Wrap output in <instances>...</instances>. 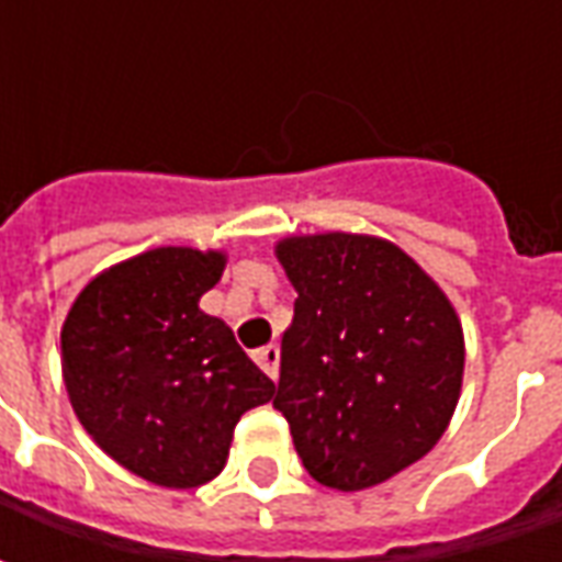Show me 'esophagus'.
Listing matches in <instances>:
<instances>
[{
	"mask_svg": "<svg viewBox=\"0 0 562 562\" xmlns=\"http://www.w3.org/2000/svg\"><path fill=\"white\" fill-rule=\"evenodd\" d=\"M256 364L268 373L270 379L280 376V349L277 346H261V349H256Z\"/></svg>",
	"mask_w": 562,
	"mask_h": 562,
	"instance_id": "obj_1",
	"label": "esophagus"
}]
</instances>
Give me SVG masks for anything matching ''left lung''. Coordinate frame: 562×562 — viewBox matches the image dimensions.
I'll use <instances>...</instances> for the list:
<instances>
[{"mask_svg": "<svg viewBox=\"0 0 562 562\" xmlns=\"http://www.w3.org/2000/svg\"><path fill=\"white\" fill-rule=\"evenodd\" d=\"M277 256L297 301L273 406L318 484L373 487L424 458L451 422L463 379L454 306L389 240L289 237Z\"/></svg>", "mask_w": 562, "mask_h": 562, "instance_id": "left-lung-1", "label": "left lung"}]
</instances>
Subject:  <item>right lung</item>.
I'll use <instances>...</instances> for the list:
<instances>
[{"label":"right lung","instance_id":"add662e5","mask_svg":"<svg viewBox=\"0 0 562 562\" xmlns=\"http://www.w3.org/2000/svg\"><path fill=\"white\" fill-rule=\"evenodd\" d=\"M220 252L161 246L104 270L63 325V376L87 434L161 487L216 479L240 415L273 382L198 310L222 277Z\"/></svg>","mask_w":562,"mask_h":562}]
</instances>
